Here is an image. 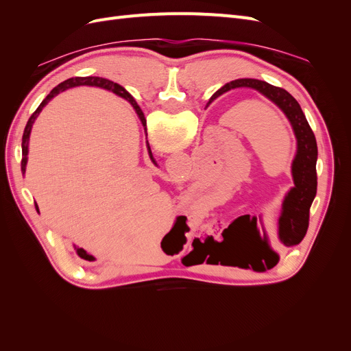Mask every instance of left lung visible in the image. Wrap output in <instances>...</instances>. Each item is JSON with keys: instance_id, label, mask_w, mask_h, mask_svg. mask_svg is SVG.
I'll return each instance as SVG.
<instances>
[{"instance_id": "obj_1", "label": "left lung", "mask_w": 351, "mask_h": 351, "mask_svg": "<svg viewBox=\"0 0 351 351\" xmlns=\"http://www.w3.org/2000/svg\"><path fill=\"white\" fill-rule=\"evenodd\" d=\"M236 88H252L261 92L263 97L272 101L289 119L294 136L297 139V152L291 164V174L294 187L285 195L282 202L281 217L278 221V239L284 246L290 247L299 244L306 236L307 227H309V210L311 205L316 196V161H317V146L315 134L311 129L306 115L302 111L299 102L282 88L272 86V84L258 80V79H237L224 84L212 95L208 105L215 101L222 93H226ZM134 101V108H136ZM278 262V254L274 252V258L269 261L272 268ZM267 263V261H265ZM261 262V267H262ZM265 268L262 267V271Z\"/></svg>"}]
</instances>
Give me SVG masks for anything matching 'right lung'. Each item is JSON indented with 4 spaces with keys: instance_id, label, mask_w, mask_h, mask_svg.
<instances>
[{
    "instance_id": "right-lung-1",
    "label": "right lung",
    "mask_w": 351,
    "mask_h": 351,
    "mask_svg": "<svg viewBox=\"0 0 351 351\" xmlns=\"http://www.w3.org/2000/svg\"><path fill=\"white\" fill-rule=\"evenodd\" d=\"M84 84H86V86H98V88H102V89L111 90V92H114L115 95H119V97H121V98L129 101V102L133 105V108H134V99H133L132 95H130L129 92H127L123 86H120L119 83H114V82H111V80H108V79H104V77H92V76H89V77H71V79H69V80H66V82L60 83L58 86H56L54 89H52V90L49 92L48 97L40 102V105L36 108V111L30 115V119H29V121H27V124H26V127H25L23 139H22V173H23V174L26 173L27 154H29V137H30V132H32V125H34V123H35V120L38 119V115H39V112L42 111V108H44L45 105H47L52 98H54L56 95H58L60 92H64V90H67V89H70V88H74V86H84ZM134 111H136L137 115H139V119H141V121H142V124H143V127H145V125H146V120H145V115H143V112H142L139 105H136ZM145 130H146V127H145ZM147 152H149V156H151V159L154 161L149 143H147ZM154 162H155V161H154ZM35 208H36V210L39 212V208H38V205H36V202H35ZM74 249H76V253L79 254V256H80L82 259H84V261H95V258L92 256V254H89L86 250H83L82 247H76V246H74Z\"/></svg>"
}]
</instances>
